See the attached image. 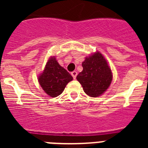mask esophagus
I'll use <instances>...</instances> for the list:
<instances>
[{"instance_id":"esophagus-1","label":"esophagus","mask_w":148,"mask_h":148,"mask_svg":"<svg viewBox=\"0 0 148 148\" xmlns=\"http://www.w3.org/2000/svg\"><path fill=\"white\" fill-rule=\"evenodd\" d=\"M77 74H78V73H77L76 71H73V72H72V73H71L72 76L73 77V78H74V79H75V78H76Z\"/></svg>"}]
</instances>
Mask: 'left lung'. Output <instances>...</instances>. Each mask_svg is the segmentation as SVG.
Listing matches in <instances>:
<instances>
[{
    "label": "left lung",
    "instance_id": "obj_1",
    "mask_svg": "<svg viewBox=\"0 0 148 148\" xmlns=\"http://www.w3.org/2000/svg\"><path fill=\"white\" fill-rule=\"evenodd\" d=\"M83 70L77 75L84 91L91 97L104 93L112 82V72L104 56L100 53H94L82 63Z\"/></svg>",
    "mask_w": 148,
    "mask_h": 148
}]
</instances>
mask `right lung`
<instances>
[{
	"label": "right lung",
	"mask_w": 148,
	"mask_h": 148,
	"mask_svg": "<svg viewBox=\"0 0 148 148\" xmlns=\"http://www.w3.org/2000/svg\"><path fill=\"white\" fill-rule=\"evenodd\" d=\"M72 80V75L60 66L55 57L49 58L38 78L40 85L51 97H56L62 93L66 84Z\"/></svg>",
	"instance_id": "1"
}]
</instances>
